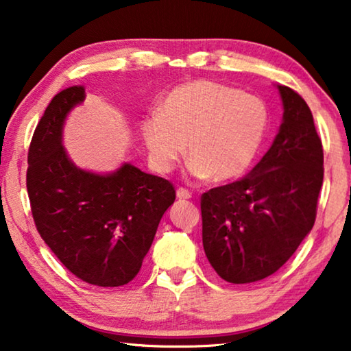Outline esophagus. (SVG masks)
Returning <instances> with one entry per match:
<instances>
[{"instance_id":"34e87169","label":"esophagus","mask_w":351,"mask_h":351,"mask_svg":"<svg viewBox=\"0 0 351 351\" xmlns=\"http://www.w3.org/2000/svg\"><path fill=\"white\" fill-rule=\"evenodd\" d=\"M176 197L180 198V199H189V198H192V193L187 191V189H184V187H180L176 191Z\"/></svg>"}]
</instances>
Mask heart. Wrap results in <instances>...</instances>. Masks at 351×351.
<instances>
[{"mask_svg":"<svg viewBox=\"0 0 351 351\" xmlns=\"http://www.w3.org/2000/svg\"><path fill=\"white\" fill-rule=\"evenodd\" d=\"M269 110L263 99L210 80H193L167 92L159 114L142 121L149 162L173 170L186 152L197 178L226 181L241 176L264 141Z\"/></svg>","mask_w":351,"mask_h":351,"instance_id":"obj_1","label":"heart"}]
</instances>
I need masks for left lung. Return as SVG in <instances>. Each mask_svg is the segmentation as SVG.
<instances>
[{"mask_svg":"<svg viewBox=\"0 0 351 351\" xmlns=\"http://www.w3.org/2000/svg\"><path fill=\"white\" fill-rule=\"evenodd\" d=\"M285 114L274 143L241 181L202 195L203 247L228 282L274 275L313 230L324 182V148L309 106L278 86Z\"/></svg>","mask_w":351,"mask_h":351,"instance_id":"1","label":"left lung"}]
</instances>
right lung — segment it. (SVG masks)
Masks as SVG:
<instances>
[{
  "label": "right lung",
  "mask_w": 351,
  "mask_h": 351,
  "mask_svg": "<svg viewBox=\"0 0 351 351\" xmlns=\"http://www.w3.org/2000/svg\"><path fill=\"white\" fill-rule=\"evenodd\" d=\"M84 99V86H73L48 104L27 152V195L38 234L56 258L88 285L119 287L138 274L176 192L170 181L131 164L98 175L71 162L62 128Z\"/></svg>",
  "instance_id": "obj_1"
}]
</instances>
